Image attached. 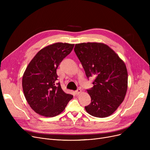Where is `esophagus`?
<instances>
[{"mask_svg":"<svg viewBox=\"0 0 150 150\" xmlns=\"http://www.w3.org/2000/svg\"><path fill=\"white\" fill-rule=\"evenodd\" d=\"M81 92V91L80 89H77V90L75 91V93L77 94V95H79V94H80Z\"/></svg>","mask_w":150,"mask_h":150,"instance_id":"34e87169","label":"esophagus"}]
</instances>
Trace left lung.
Masks as SVG:
<instances>
[{"mask_svg": "<svg viewBox=\"0 0 150 150\" xmlns=\"http://www.w3.org/2000/svg\"><path fill=\"white\" fill-rule=\"evenodd\" d=\"M74 51L86 76L96 78L88 90L90 115L104 118L112 115L123 101L128 89V72L124 61L111 48L101 42L75 44Z\"/></svg>", "mask_w": 150, "mask_h": 150, "instance_id": "obj_1", "label": "left lung"}]
</instances>
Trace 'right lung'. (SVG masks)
Segmentation results:
<instances>
[{
    "mask_svg": "<svg viewBox=\"0 0 150 150\" xmlns=\"http://www.w3.org/2000/svg\"><path fill=\"white\" fill-rule=\"evenodd\" d=\"M74 44L57 42L39 50L22 76V88L27 103L37 114L53 117L61 114L73 98L57 83L59 63L72 52Z\"/></svg>",
    "mask_w": 150,
    "mask_h": 150,
    "instance_id": "1",
    "label": "right lung"
}]
</instances>
